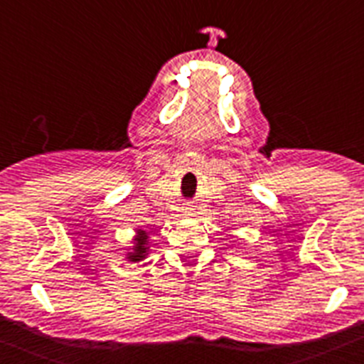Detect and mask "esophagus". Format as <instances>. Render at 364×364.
Here are the masks:
<instances>
[{
	"label": "esophagus",
	"instance_id": "34e87169",
	"mask_svg": "<svg viewBox=\"0 0 364 364\" xmlns=\"http://www.w3.org/2000/svg\"><path fill=\"white\" fill-rule=\"evenodd\" d=\"M184 213H186V215H193V208H186Z\"/></svg>",
	"mask_w": 364,
	"mask_h": 364
}]
</instances>
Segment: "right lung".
Listing matches in <instances>:
<instances>
[{
	"mask_svg": "<svg viewBox=\"0 0 364 364\" xmlns=\"http://www.w3.org/2000/svg\"><path fill=\"white\" fill-rule=\"evenodd\" d=\"M133 247H129V252H127V257L125 259L129 260V262H140L147 257L149 253V237L144 230H136V235H134L133 239Z\"/></svg>",
	"mask_w": 364,
	"mask_h": 364,
	"instance_id": "right-lung-1",
	"label": "right lung"
}]
</instances>
